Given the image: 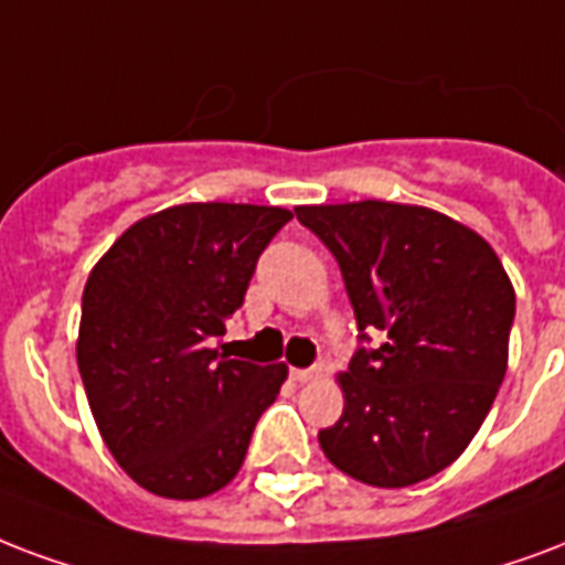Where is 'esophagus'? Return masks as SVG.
<instances>
[{
    "label": "esophagus",
    "mask_w": 565,
    "mask_h": 565,
    "mask_svg": "<svg viewBox=\"0 0 565 565\" xmlns=\"http://www.w3.org/2000/svg\"><path fill=\"white\" fill-rule=\"evenodd\" d=\"M290 376H292V382H299V385H308V382H313V379H320V370H317V367L292 370Z\"/></svg>",
    "instance_id": "obj_1"
}]
</instances>
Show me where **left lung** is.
<instances>
[{"label":"left lung","mask_w":565,"mask_h":565,"mask_svg":"<svg viewBox=\"0 0 565 565\" xmlns=\"http://www.w3.org/2000/svg\"><path fill=\"white\" fill-rule=\"evenodd\" d=\"M296 218L334 254L361 338H385L338 373L343 415L320 433L322 454L376 489L445 471L507 373L515 290L498 254L477 231L417 204H308Z\"/></svg>","instance_id":"left-lung-1"}]
</instances>
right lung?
I'll use <instances>...</instances> for the list:
<instances>
[{
    "mask_svg": "<svg viewBox=\"0 0 565 565\" xmlns=\"http://www.w3.org/2000/svg\"><path fill=\"white\" fill-rule=\"evenodd\" d=\"M284 206L178 204L145 215L94 264L76 364L103 445L150 494L198 501L243 468L287 364L218 355Z\"/></svg>",
    "mask_w": 565,
    "mask_h": 565,
    "instance_id": "obj_1",
    "label": "right lung"
}]
</instances>
